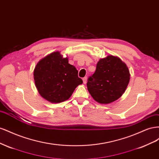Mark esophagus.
<instances>
[{
  "mask_svg": "<svg viewBox=\"0 0 159 159\" xmlns=\"http://www.w3.org/2000/svg\"><path fill=\"white\" fill-rule=\"evenodd\" d=\"M83 82L84 84L87 83V77H84V78H83Z\"/></svg>",
  "mask_w": 159,
  "mask_h": 159,
  "instance_id": "34e87169",
  "label": "esophagus"
}]
</instances>
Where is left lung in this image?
Segmentation results:
<instances>
[{"instance_id":"1","label":"left lung","mask_w":159,"mask_h":159,"mask_svg":"<svg viewBox=\"0 0 159 159\" xmlns=\"http://www.w3.org/2000/svg\"><path fill=\"white\" fill-rule=\"evenodd\" d=\"M129 80L126 64L117 57L108 56L98 62L95 73L88 80L87 87L96 102L107 104L123 94Z\"/></svg>"}]
</instances>
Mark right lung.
<instances>
[{
	"label": "right lung",
	"instance_id": "1",
	"mask_svg": "<svg viewBox=\"0 0 159 159\" xmlns=\"http://www.w3.org/2000/svg\"><path fill=\"white\" fill-rule=\"evenodd\" d=\"M38 92L52 103L68 99L78 85L83 83L78 71L63 58L60 52H53L38 61L34 71Z\"/></svg>",
	"mask_w": 159,
	"mask_h": 159
}]
</instances>
